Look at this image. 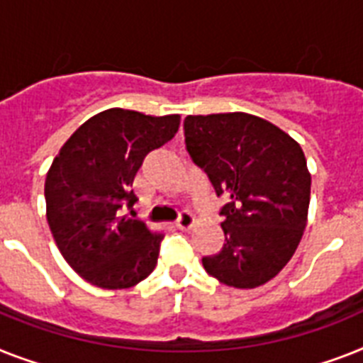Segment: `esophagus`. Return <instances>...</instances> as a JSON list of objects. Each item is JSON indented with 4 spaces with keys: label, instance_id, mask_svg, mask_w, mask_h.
<instances>
[{
    "label": "esophagus",
    "instance_id": "34e87169",
    "mask_svg": "<svg viewBox=\"0 0 363 363\" xmlns=\"http://www.w3.org/2000/svg\"><path fill=\"white\" fill-rule=\"evenodd\" d=\"M193 224H194V217H193V213L189 211V209H184V211H179L178 220H176V226H178V228L187 230V228H191Z\"/></svg>",
    "mask_w": 363,
    "mask_h": 363
}]
</instances>
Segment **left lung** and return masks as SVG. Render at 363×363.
<instances>
[{
    "mask_svg": "<svg viewBox=\"0 0 363 363\" xmlns=\"http://www.w3.org/2000/svg\"><path fill=\"white\" fill-rule=\"evenodd\" d=\"M184 131L191 160L226 200L218 211L226 242L202 257L203 269L239 289L269 282L306 228L311 176L301 145L248 113L189 115Z\"/></svg>",
    "mask_w": 363,
    "mask_h": 363,
    "instance_id": "obj_1",
    "label": "left lung"
}]
</instances>
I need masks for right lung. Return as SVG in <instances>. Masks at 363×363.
Instances as JSON below:
<instances>
[{
	"label": "right lung",
	"mask_w": 363,
	"mask_h": 363,
	"mask_svg": "<svg viewBox=\"0 0 363 363\" xmlns=\"http://www.w3.org/2000/svg\"><path fill=\"white\" fill-rule=\"evenodd\" d=\"M179 115L107 109L74 131L46 176V217L74 271L92 286L122 289L155 269L163 232L123 215L133 208L135 174L146 155L169 143Z\"/></svg>",
	"instance_id": "1"
}]
</instances>
